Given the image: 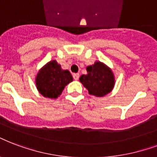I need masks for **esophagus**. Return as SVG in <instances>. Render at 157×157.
I'll return each mask as SVG.
<instances>
[{
  "instance_id": "34e87169",
  "label": "esophagus",
  "mask_w": 157,
  "mask_h": 157,
  "mask_svg": "<svg viewBox=\"0 0 157 157\" xmlns=\"http://www.w3.org/2000/svg\"><path fill=\"white\" fill-rule=\"evenodd\" d=\"M79 76H80V75H79L78 73H74V74H73V77H74V79H75V81L78 80Z\"/></svg>"
}]
</instances>
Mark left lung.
Instances as JSON below:
<instances>
[{
	"label": "left lung",
	"mask_w": 157,
	"mask_h": 157,
	"mask_svg": "<svg viewBox=\"0 0 157 157\" xmlns=\"http://www.w3.org/2000/svg\"><path fill=\"white\" fill-rule=\"evenodd\" d=\"M86 75H82L79 81L86 88L88 93L96 97H102L110 93L116 84L112 70L101 61H96L86 67Z\"/></svg>",
	"instance_id": "obj_1"
}]
</instances>
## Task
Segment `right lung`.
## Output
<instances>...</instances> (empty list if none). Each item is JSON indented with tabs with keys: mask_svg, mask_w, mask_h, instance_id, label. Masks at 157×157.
Wrapping results in <instances>:
<instances>
[{
	"mask_svg": "<svg viewBox=\"0 0 157 157\" xmlns=\"http://www.w3.org/2000/svg\"><path fill=\"white\" fill-rule=\"evenodd\" d=\"M73 81L68 70H63L56 60L45 64L36 75V86L43 96L56 99L63 91L64 88Z\"/></svg>",
	"mask_w": 157,
	"mask_h": 157,
	"instance_id": "right-lung-1",
	"label": "right lung"
}]
</instances>
